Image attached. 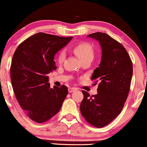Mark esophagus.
I'll use <instances>...</instances> for the list:
<instances>
[{"instance_id":"obj_1","label":"esophagus","mask_w":147,"mask_h":147,"mask_svg":"<svg viewBox=\"0 0 147 147\" xmlns=\"http://www.w3.org/2000/svg\"><path fill=\"white\" fill-rule=\"evenodd\" d=\"M76 90V88H69L68 89V90H69V93H72V92L75 91Z\"/></svg>"}]
</instances>
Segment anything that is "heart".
<instances>
[{"mask_svg":"<svg viewBox=\"0 0 147 147\" xmlns=\"http://www.w3.org/2000/svg\"><path fill=\"white\" fill-rule=\"evenodd\" d=\"M74 52L78 57L80 59H84L87 57H93V49L91 45H90L88 42H81L78 44L74 47ZM66 57L64 50H61L59 51L58 54V61L59 63L63 62Z\"/></svg>","mask_w":147,"mask_h":147,"instance_id":"b5f03b06","label":"heart"}]
</instances>
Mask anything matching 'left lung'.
<instances>
[{
    "label": "left lung",
    "instance_id": "8db88e82",
    "mask_svg": "<svg viewBox=\"0 0 147 147\" xmlns=\"http://www.w3.org/2000/svg\"><path fill=\"white\" fill-rule=\"evenodd\" d=\"M88 37L99 42L102 57L91 77L94 85L98 83V93L90 96L83 90L80 110L89 124L100 128L110 123L122 111L129 94L132 63L125 48L108 34L95 32Z\"/></svg>",
    "mask_w": 147,
    "mask_h": 147
}]
</instances>
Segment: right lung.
Returning a JSON list of instances; mask_svg holds the SVG:
<instances>
[{
    "mask_svg": "<svg viewBox=\"0 0 147 147\" xmlns=\"http://www.w3.org/2000/svg\"><path fill=\"white\" fill-rule=\"evenodd\" d=\"M72 38L39 32L22 42L13 54V90L20 105L34 122L42 123L54 117L68 95L66 86L51 88L48 74L57 69L56 53Z\"/></svg>",
    "mask_w": 147,
    "mask_h": 147,
    "instance_id": "1",
    "label": "right lung"
}]
</instances>
